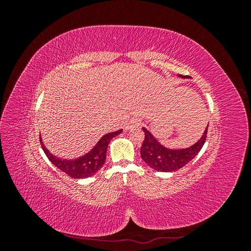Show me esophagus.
Masks as SVG:
<instances>
[{
  "instance_id": "obj_1",
  "label": "esophagus",
  "mask_w": 251,
  "mask_h": 251,
  "mask_svg": "<svg viewBox=\"0 0 251 251\" xmlns=\"http://www.w3.org/2000/svg\"><path fill=\"white\" fill-rule=\"evenodd\" d=\"M139 125H140V121H139L138 119H134V120L130 121V123L127 124L126 128H127V130H131V128H133V127H135V126H138Z\"/></svg>"
}]
</instances>
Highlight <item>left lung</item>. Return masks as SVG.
I'll return each mask as SVG.
<instances>
[{"label":"left lung","instance_id":"8db88e82","mask_svg":"<svg viewBox=\"0 0 251 251\" xmlns=\"http://www.w3.org/2000/svg\"><path fill=\"white\" fill-rule=\"evenodd\" d=\"M181 76V75H180ZM207 128L204 131L202 137L194 146L182 150L166 149L151 135L146 127H142L144 132V141L140 149V154L143 161L151 168L159 172H174L183 168L189 161L198 155L206 140Z\"/></svg>","mask_w":251,"mask_h":251}]
</instances>
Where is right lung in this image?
<instances>
[{"mask_svg":"<svg viewBox=\"0 0 251 251\" xmlns=\"http://www.w3.org/2000/svg\"><path fill=\"white\" fill-rule=\"evenodd\" d=\"M121 132H123V130H118L116 132L105 134L89 153H87L85 156L74 159V160H67V159H60L53 156L51 153H49V151L43 144L41 137L40 141L45 154H46L49 160L54 164L57 169L67 174L68 176L71 178L82 179L93 176L95 173L100 170V168L105 162L107 150L111 139L115 137L118 134H120Z\"/></svg>","mask_w":251,"mask_h":251,"instance_id":"add662e5","label":"right lung"}]
</instances>
